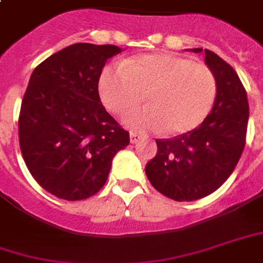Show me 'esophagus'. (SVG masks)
<instances>
[{"instance_id": "esophagus-1", "label": "esophagus", "mask_w": 263, "mask_h": 263, "mask_svg": "<svg viewBox=\"0 0 263 263\" xmlns=\"http://www.w3.org/2000/svg\"><path fill=\"white\" fill-rule=\"evenodd\" d=\"M141 139H142V137H141L139 134H137V132H131V134H129V141H131V144H137Z\"/></svg>"}]
</instances>
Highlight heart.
I'll list each match as a JSON object with an SVG mask.
<instances>
[{
  "label": "heart",
  "mask_w": 263,
  "mask_h": 263,
  "mask_svg": "<svg viewBox=\"0 0 263 263\" xmlns=\"http://www.w3.org/2000/svg\"><path fill=\"white\" fill-rule=\"evenodd\" d=\"M216 78L203 64L171 52H152L108 65L98 80V92L108 111L122 114L141 102L125 122L141 131L178 135L195 129L208 117L216 98Z\"/></svg>",
  "instance_id": "heart-1"
}]
</instances>
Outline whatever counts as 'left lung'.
Here are the masks:
<instances>
[{
  "mask_svg": "<svg viewBox=\"0 0 263 263\" xmlns=\"http://www.w3.org/2000/svg\"><path fill=\"white\" fill-rule=\"evenodd\" d=\"M191 51L199 54L202 48ZM205 64L218 87L212 111L195 129L157 139V155L145 166L152 186L178 202L215 192L234 172L245 146L247 91L234 68L209 49H205Z\"/></svg>",
  "mask_w": 263,
  "mask_h": 263,
  "instance_id": "left-lung-1",
  "label": "left lung"
}]
</instances>
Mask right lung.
Segmentation results:
<instances>
[{
  "instance_id": "right-lung-1",
  "label": "right lung",
  "mask_w": 263,
  "mask_h": 263,
  "mask_svg": "<svg viewBox=\"0 0 263 263\" xmlns=\"http://www.w3.org/2000/svg\"><path fill=\"white\" fill-rule=\"evenodd\" d=\"M117 45L72 44L34 69L18 119L27 168L47 192L67 201L95 195L129 132L106 112L98 93Z\"/></svg>"
}]
</instances>
